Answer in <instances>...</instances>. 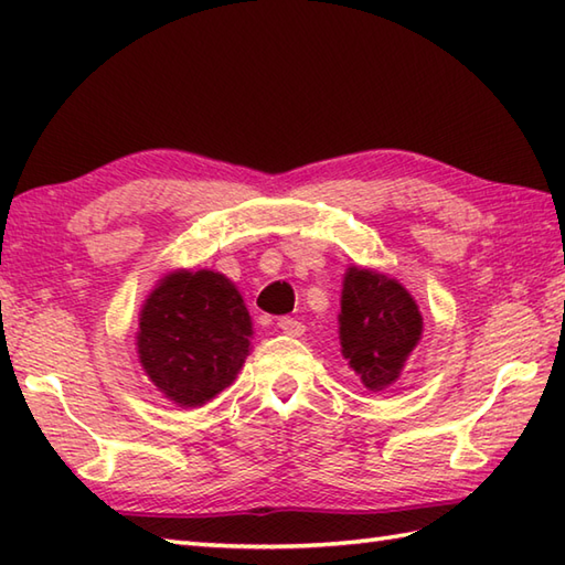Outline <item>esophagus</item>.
<instances>
[{"instance_id":"obj_1","label":"esophagus","mask_w":565,"mask_h":565,"mask_svg":"<svg viewBox=\"0 0 565 565\" xmlns=\"http://www.w3.org/2000/svg\"><path fill=\"white\" fill-rule=\"evenodd\" d=\"M277 327L288 337H300V334L306 332V324L300 322V320H296V318H279Z\"/></svg>"}]
</instances>
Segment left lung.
I'll list each match as a JSON object with an SVG mask.
<instances>
[{"label": "left lung", "mask_w": 565, "mask_h": 565, "mask_svg": "<svg viewBox=\"0 0 565 565\" xmlns=\"http://www.w3.org/2000/svg\"><path fill=\"white\" fill-rule=\"evenodd\" d=\"M422 334V310L397 279L356 265L347 269L339 344L365 390L383 392L395 385Z\"/></svg>", "instance_id": "left-lung-1"}]
</instances>
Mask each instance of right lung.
<instances>
[{
  "instance_id": "obj_1",
  "label": "right lung",
  "mask_w": 565,
  "mask_h": 565,
  "mask_svg": "<svg viewBox=\"0 0 565 565\" xmlns=\"http://www.w3.org/2000/svg\"><path fill=\"white\" fill-rule=\"evenodd\" d=\"M135 339L151 385L175 406L194 409L238 377L253 349V318L228 277L175 269L143 300Z\"/></svg>"
}]
</instances>
